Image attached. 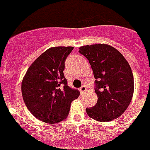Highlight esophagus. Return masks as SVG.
I'll use <instances>...</instances> for the list:
<instances>
[{
    "label": "esophagus",
    "instance_id": "1",
    "mask_svg": "<svg viewBox=\"0 0 150 150\" xmlns=\"http://www.w3.org/2000/svg\"><path fill=\"white\" fill-rule=\"evenodd\" d=\"M79 91H80L81 94H83L84 92H85L86 91V87L85 86H82L80 87V89H79Z\"/></svg>",
    "mask_w": 150,
    "mask_h": 150
}]
</instances>
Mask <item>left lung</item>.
<instances>
[{
  "label": "left lung",
  "instance_id": "8db88e82",
  "mask_svg": "<svg viewBox=\"0 0 150 150\" xmlns=\"http://www.w3.org/2000/svg\"><path fill=\"white\" fill-rule=\"evenodd\" d=\"M91 66L97 103L86 108L90 117L109 122L122 115L134 94V76L128 62L116 48L104 44L79 47Z\"/></svg>",
  "mask_w": 150,
  "mask_h": 150
}]
</instances>
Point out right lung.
<instances>
[{"instance_id": "right-lung-1", "label": "right lung", "mask_w": 150, "mask_h": 150, "mask_svg": "<svg viewBox=\"0 0 150 150\" xmlns=\"http://www.w3.org/2000/svg\"><path fill=\"white\" fill-rule=\"evenodd\" d=\"M73 47H51L28 69L21 84L22 96L29 111L37 119L54 124L68 115L71 103L80 95L67 86L65 60Z\"/></svg>"}]
</instances>
